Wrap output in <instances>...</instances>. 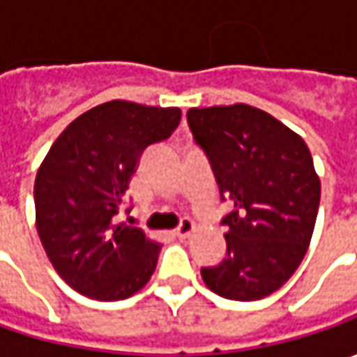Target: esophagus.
Returning <instances> with one entry per match:
<instances>
[{"label":"esophagus","instance_id":"1","mask_svg":"<svg viewBox=\"0 0 357 357\" xmlns=\"http://www.w3.org/2000/svg\"><path fill=\"white\" fill-rule=\"evenodd\" d=\"M195 222L190 220V218H185L181 225H178V228L174 230V236H178V238H186V236H190L192 232H195Z\"/></svg>","mask_w":357,"mask_h":357}]
</instances>
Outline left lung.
<instances>
[{
	"mask_svg": "<svg viewBox=\"0 0 357 357\" xmlns=\"http://www.w3.org/2000/svg\"><path fill=\"white\" fill-rule=\"evenodd\" d=\"M195 143L206 155L220 199L232 211L227 256L200 268L214 294L250 302L276 292L308 250L320 206V178L302 137L250 105L188 109Z\"/></svg>",
	"mask_w": 357,
	"mask_h": 357,
	"instance_id": "left-lung-1",
	"label": "left lung"
}]
</instances>
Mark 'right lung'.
Listing matches in <instances>:
<instances>
[{
	"mask_svg": "<svg viewBox=\"0 0 357 357\" xmlns=\"http://www.w3.org/2000/svg\"><path fill=\"white\" fill-rule=\"evenodd\" d=\"M181 115L176 107L109 101L51 144L35 176V222L53 268L79 294L125 300L151 280L160 244L117 214L139 158L171 137Z\"/></svg>",
	"mask_w": 357,
	"mask_h": 357,
	"instance_id": "right-lung-1",
	"label": "right lung"
}]
</instances>
